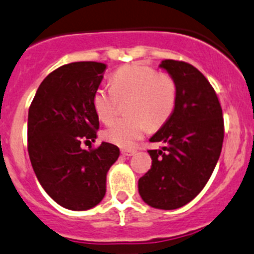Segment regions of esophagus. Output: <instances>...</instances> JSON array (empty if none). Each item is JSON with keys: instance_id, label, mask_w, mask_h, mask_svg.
<instances>
[{"instance_id": "obj_1", "label": "esophagus", "mask_w": 254, "mask_h": 254, "mask_svg": "<svg viewBox=\"0 0 254 254\" xmlns=\"http://www.w3.org/2000/svg\"><path fill=\"white\" fill-rule=\"evenodd\" d=\"M135 153H136L135 150H127V149H123L122 150V154L125 156H131V155H134Z\"/></svg>"}]
</instances>
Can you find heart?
Here are the masks:
<instances>
[{
    "mask_svg": "<svg viewBox=\"0 0 254 254\" xmlns=\"http://www.w3.org/2000/svg\"><path fill=\"white\" fill-rule=\"evenodd\" d=\"M130 98L127 113L131 116L118 119L104 130V138L122 148H132L149 129L163 124L173 113L177 86L168 75L141 64L125 65L111 77V86H99L92 95V105L99 119L113 120L119 99Z\"/></svg>",
    "mask_w": 254,
    "mask_h": 254,
    "instance_id": "1",
    "label": "heart"
}]
</instances>
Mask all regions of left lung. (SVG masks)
Returning a JSON list of instances; mask_svg holds the SVG:
<instances>
[{
  "label": "left lung",
  "mask_w": 254,
  "mask_h": 254,
  "mask_svg": "<svg viewBox=\"0 0 254 254\" xmlns=\"http://www.w3.org/2000/svg\"><path fill=\"white\" fill-rule=\"evenodd\" d=\"M177 86L169 119L150 138L162 143L148 150L151 168L139 179V194L158 209H177L193 200L209 181L224 138L222 108L214 89L198 68L184 61L164 60Z\"/></svg>",
  "instance_id": "1"
}]
</instances>
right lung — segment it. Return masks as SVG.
Masks as SVG:
<instances>
[{
    "mask_svg": "<svg viewBox=\"0 0 254 254\" xmlns=\"http://www.w3.org/2000/svg\"><path fill=\"white\" fill-rule=\"evenodd\" d=\"M106 70L95 61L60 66L45 77L28 109L27 149L40 184L66 209L86 210L103 200L106 174L119 148L96 139L99 118L92 95Z\"/></svg>",
    "mask_w": 254,
    "mask_h": 254,
    "instance_id": "1",
    "label": "right lung"
}]
</instances>
